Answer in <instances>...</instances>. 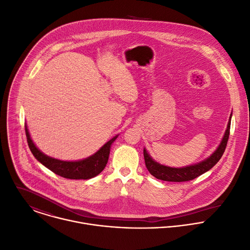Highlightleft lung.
Returning <instances> with one entry per match:
<instances>
[{
	"mask_svg": "<svg viewBox=\"0 0 250 250\" xmlns=\"http://www.w3.org/2000/svg\"><path fill=\"white\" fill-rule=\"evenodd\" d=\"M230 120H231V114L229 116L226 132L224 134V137L220 145L210 157L206 158L204 161L200 163H197V164L190 165L183 167H171L164 166L156 162L151 156L148 155L146 149L144 147V158H145L146 167L148 172L158 179H161L164 181H172V182L189 181L198 177L199 175L207 172L220 161V159L222 158L225 152L227 144H228V139L229 136Z\"/></svg>",
	"mask_w": 250,
	"mask_h": 250,
	"instance_id": "8db88e82",
	"label": "left lung"
}]
</instances>
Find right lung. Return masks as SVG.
I'll return each mask as SVG.
<instances>
[{"instance_id": "right-lung-1", "label": "right lung", "mask_w": 250, "mask_h": 250, "mask_svg": "<svg viewBox=\"0 0 250 250\" xmlns=\"http://www.w3.org/2000/svg\"><path fill=\"white\" fill-rule=\"evenodd\" d=\"M25 134L27 138L28 146L34 158L48 169L62 177L69 179H89L101 173L104 169L108 162L111 145L118 137V135L114 136L90 157H87L80 161L70 162L54 159L42 153L33 143L26 124Z\"/></svg>"}]
</instances>
